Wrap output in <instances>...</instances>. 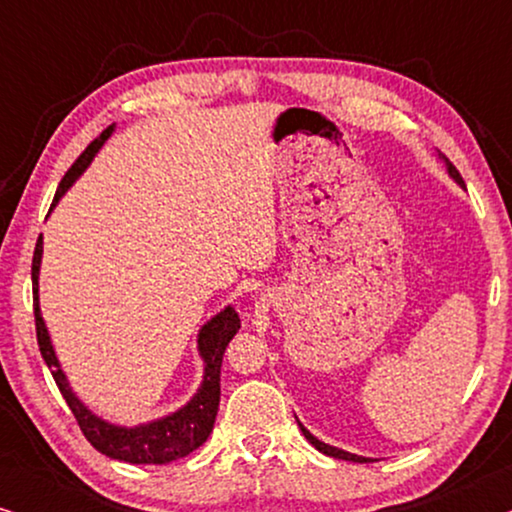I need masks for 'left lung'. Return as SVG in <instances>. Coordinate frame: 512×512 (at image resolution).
Here are the masks:
<instances>
[{
	"label": "left lung",
	"instance_id": "8db88e82",
	"mask_svg": "<svg viewBox=\"0 0 512 512\" xmlns=\"http://www.w3.org/2000/svg\"><path fill=\"white\" fill-rule=\"evenodd\" d=\"M443 158H445V163H447V172H450L452 177L457 179L461 186H464V179H461V174H459L457 167H454V165L450 163V160H447V156H443ZM298 426H300V431H303V436H305L307 440H310V443H312L314 447H317L319 452L328 454V457H335V459H345V461H356V464H370V459H366V457H359V454H349V452H345V450H338V447H331V445L321 443V440H319V438H314L312 433L307 431L303 424H298Z\"/></svg>",
	"mask_w": 512,
	"mask_h": 512
}]
</instances>
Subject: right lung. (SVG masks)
Returning <instances> with one entry per match:
<instances>
[{"label": "right lung", "instance_id": "1", "mask_svg": "<svg viewBox=\"0 0 512 512\" xmlns=\"http://www.w3.org/2000/svg\"><path fill=\"white\" fill-rule=\"evenodd\" d=\"M111 125L102 132L100 137L93 139L88 144V149L74 160V165L69 167L62 177L58 191H55L53 205L62 198V193L74 184V179L86 170L90 160L97 153V149L104 144V139L111 135ZM41 237L37 240L32 256V296H34V326H37V342L39 352L44 356L46 366L51 368L53 380L58 384L60 394L65 396L69 410L74 412L79 429L90 445L97 452L107 454L111 459L128 461V464H170L174 459L186 457L193 450L205 443L209 433L214 429L216 412H219V398H221V361L223 352H226L228 342L233 340V335L240 331V317L233 307H226L221 314H216L212 321H207L205 328L200 331V354L205 359V380L198 394L193 396V401L184 405L174 415L158 419V422L135 426V429H125V426H114L102 422L100 417H95L93 412L86 410L81 405L79 398L72 394L69 384L65 380V373L60 370V363L55 359L53 345L48 340V331L44 326L39 312V263H41Z\"/></svg>", "mask_w": 512, "mask_h": 512}]
</instances>
